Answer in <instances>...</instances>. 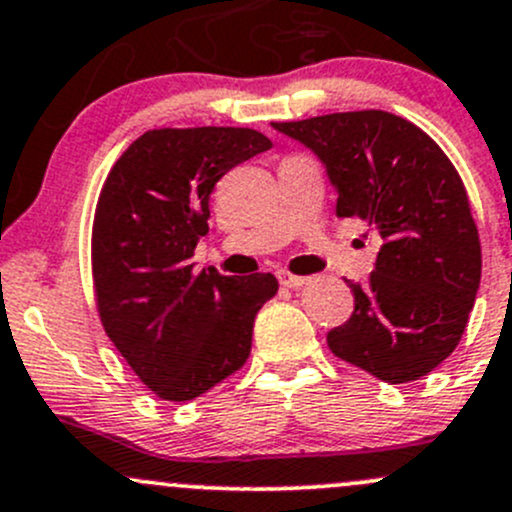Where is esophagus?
Returning a JSON list of instances; mask_svg holds the SVG:
<instances>
[{"label":"esophagus","mask_w":512,"mask_h":512,"mask_svg":"<svg viewBox=\"0 0 512 512\" xmlns=\"http://www.w3.org/2000/svg\"><path fill=\"white\" fill-rule=\"evenodd\" d=\"M277 279H279V284H282V287H289V289H299V287H304L306 282H309V277H299V274H292L287 270H279Z\"/></svg>","instance_id":"1"}]
</instances>
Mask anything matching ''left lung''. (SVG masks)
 Instances as JSON below:
<instances>
[{
    "instance_id": "8db88e82",
    "label": "left lung",
    "mask_w": 512,
    "mask_h": 512,
    "mask_svg": "<svg viewBox=\"0 0 512 512\" xmlns=\"http://www.w3.org/2000/svg\"><path fill=\"white\" fill-rule=\"evenodd\" d=\"M319 157L336 213L383 238L355 311L328 348L385 383L432 373L459 346L481 284V242L469 196L429 134L383 110L272 122Z\"/></svg>"
}]
</instances>
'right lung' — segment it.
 Listing matches in <instances>:
<instances>
[{
  "instance_id": "add662e5",
  "label": "right lung",
  "mask_w": 512,
  "mask_h": 512,
  "mask_svg": "<svg viewBox=\"0 0 512 512\" xmlns=\"http://www.w3.org/2000/svg\"><path fill=\"white\" fill-rule=\"evenodd\" d=\"M272 147L242 127L152 129L117 159L93 223V279L105 333L161 400L188 402L242 368L274 274L223 277L191 260L208 196L233 166Z\"/></svg>"
}]
</instances>
